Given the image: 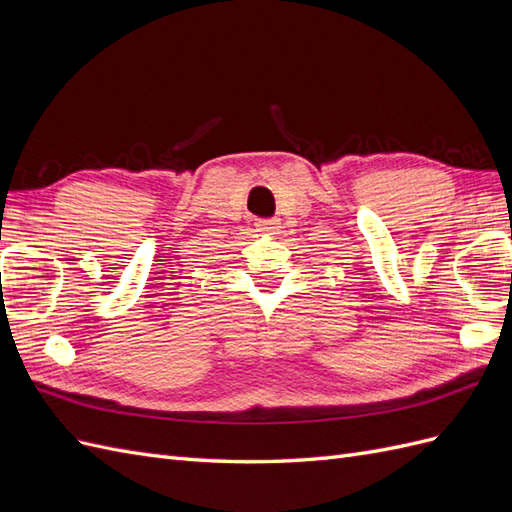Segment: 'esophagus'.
Segmentation results:
<instances>
[{
    "instance_id": "34e87169",
    "label": "esophagus",
    "mask_w": 512,
    "mask_h": 512,
    "mask_svg": "<svg viewBox=\"0 0 512 512\" xmlns=\"http://www.w3.org/2000/svg\"><path fill=\"white\" fill-rule=\"evenodd\" d=\"M280 220H258L256 222V230L258 232H275V230H280Z\"/></svg>"
}]
</instances>
